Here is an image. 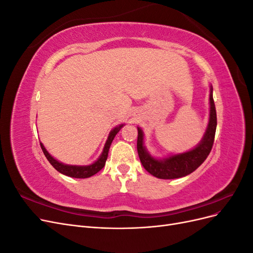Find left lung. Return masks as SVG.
<instances>
[{"label":"left lung","instance_id":"8db88e82","mask_svg":"<svg viewBox=\"0 0 253 253\" xmlns=\"http://www.w3.org/2000/svg\"><path fill=\"white\" fill-rule=\"evenodd\" d=\"M212 87L210 93V119L206 134L201 143L193 150H191L181 154H176L165 158L163 160H157L153 158L143 147V134L141 128L138 127V137H137V152L143 168L150 174L162 179H174L182 176H187L195 171L200 167L206 158L208 157L213 147L214 137L216 131V110L212 96Z\"/></svg>","mask_w":253,"mask_h":253}]
</instances>
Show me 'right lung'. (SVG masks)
Segmentation results:
<instances>
[{"instance_id": "1", "label": "right lung", "mask_w": 253, "mask_h": 253, "mask_svg": "<svg viewBox=\"0 0 253 253\" xmlns=\"http://www.w3.org/2000/svg\"><path fill=\"white\" fill-rule=\"evenodd\" d=\"M122 126H124V125H121V126H117V127H115L113 131H111V133H110V135L108 137V140H106V142H105V145H104V149H103V152H102L101 156L98 158L97 162H95L93 165H89V166L80 167V166H67V165H63V164L57 162L55 158H52L49 155V153L46 150H45L44 145L40 142L41 149H42V151L44 153L45 157H46L47 160L49 162V164L53 168H55V169L58 172L62 173L64 175H66V176H70V177H74V178H87V177H90V176L95 175L96 173H98L104 167L106 159H108L109 150H110V147H111V143H112L113 139L115 138V136H116V134L120 131Z\"/></svg>"}]
</instances>
